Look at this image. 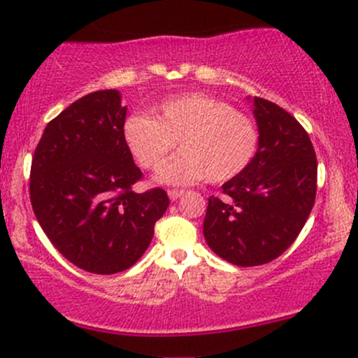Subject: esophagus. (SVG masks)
Segmentation results:
<instances>
[{"mask_svg":"<svg viewBox=\"0 0 358 358\" xmlns=\"http://www.w3.org/2000/svg\"><path fill=\"white\" fill-rule=\"evenodd\" d=\"M167 194H169V198H171L172 201H178L179 198L184 194V191L182 189H169Z\"/></svg>","mask_w":358,"mask_h":358,"instance_id":"obj_1","label":"esophagus"}]
</instances>
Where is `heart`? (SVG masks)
<instances>
[{
  "mask_svg": "<svg viewBox=\"0 0 358 358\" xmlns=\"http://www.w3.org/2000/svg\"><path fill=\"white\" fill-rule=\"evenodd\" d=\"M124 143L143 169H157L165 184H193L208 178L226 182L248 169L259 150V129L248 115L229 103L203 93H186L164 99L148 113H131L122 125Z\"/></svg>",
  "mask_w": 358,
  "mask_h": 358,
  "instance_id": "obj_1",
  "label": "heart"
}]
</instances>
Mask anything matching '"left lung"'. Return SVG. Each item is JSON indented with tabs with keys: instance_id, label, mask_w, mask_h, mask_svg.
<instances>
[{
	"instance_id": "obj_1",
	"label": "left lung",
	"mask_w": 358,
	"mask_h": 358,
	"mask_svg": "<svg viewBox=\"0 0 358 358\" xmlns=\"http://www.w3.org/2000/svg\"><path fill=\"white\" fill-rule=\"evenodd\" d=\"M252 103L259 150L246 171L222 184V198H208L203 222L206 245L239 267L267 264L286 252L303 229L317 191L307 131L275 103L257 96Z\"/></svg>"
}]
</instances>
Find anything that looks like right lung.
Here are the masks:
<instances>
[{
	"instance_id": "add662e5",
	"label": "right lung",
	"mask_w": 358,
	"mask_h": 358,
	"mask_svg": "<svg viewBox=\"0 0 358 358\" xmlns=\"http://www.w3.org/2000/svg\"><path fill=\"white\" fill-rule=\"evenodd\" d=\"M117 90L94 91L44 129L32 157V210L55 248L93 274L134 265L152 243L169 196L131 189L143 178L124 143L127 106Z\"/></svg>"
}]
</instances>
